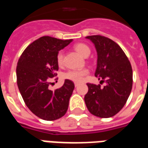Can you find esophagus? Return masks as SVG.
<instances>
[{
	"label": "esophagus",
	"mask_w": 148,
	"mask_h": 148,
	"mask_svg": "<svg viewBox=\"0 0 148 148\" xmlns=\"http://www.w3.org/2000/svg\"><path fill=\"white\" fill-rule=\"evenodd\" d=\"M77 86H78V84H77V83H74V86L77 87Z\"/></svg>",
	"instance_id": "1"
}]
</instances>
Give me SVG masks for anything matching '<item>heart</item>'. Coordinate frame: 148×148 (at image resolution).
Here are the masks:
<instances>
[{
    "instance_id": "b5f03b06",
    "label": "heart",
    "mask_w": 148,
    "mask_h": 148,
    "mask_svg": "<svg viewBox=\"0 0 148 148\" xmlns=\"http://www.w3.org/2000/svg\"><path fill=\"white\" fill-rule=\"evenodd\" d=\"M74 50L82 55V57H88L90 55V48L85 43H77L74 47ZM57 63L58 66H62L63 64V52L60 51L57 54ZM89 74V71L87 69H82V70H71L62 74V78L66 80H70L76 83H80L84 80L85 76Z\"/></svg>"
}]
</instances>
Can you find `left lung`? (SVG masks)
<instances>
[{
  "mask_svg": "<svg viewBox=\"0 0 148 148\" xmlns=\"http://www.w3.org/2000/svg\"><path fill=\"white\" fill-rule=\"evenodd\" d=\"M97 53L95 76L106 82L100 85L87 83L89 90L85 102L91 114L109 118L124 107L132 88V69L128 58L113 40L101 36H90Z\"/></svg>",
  "mask_w": 148,
  "mask_h": 148,
  "instance_id": "1",
  "label": "left lung"
}]
</instances>
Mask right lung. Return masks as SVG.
<instances>
[{
  "label": "right lung",
  "instance_id": "1",
  "mask_svg": "<svg viewBox=\"0 0 148 148\" xmlns=\"http://www.w3.org/2000/svg\"><path fill=\"white\" fill-rule=\"evenodd\" d=\"M72 40L40 37L27 46L18 60L16 79L21 96L27 108L42 120L55 121L67 111L74 82L65 80L63 86L55 91L48 86L51 78L57 75L58 52Z\"/></svg>",
  "mask_w": 148,
  "mask_h": 148
}]
</instances>
